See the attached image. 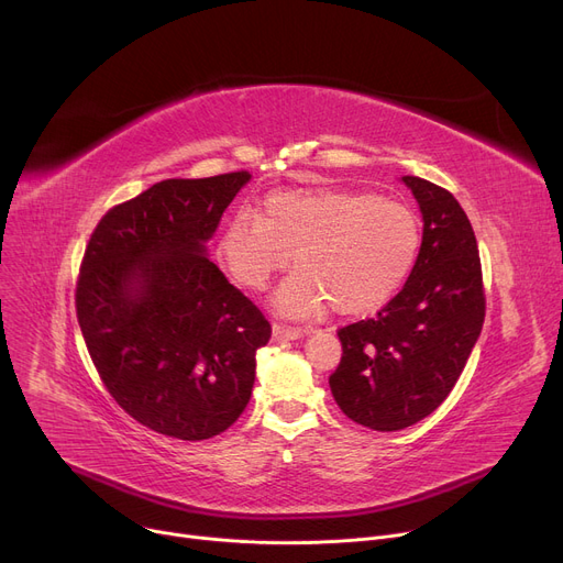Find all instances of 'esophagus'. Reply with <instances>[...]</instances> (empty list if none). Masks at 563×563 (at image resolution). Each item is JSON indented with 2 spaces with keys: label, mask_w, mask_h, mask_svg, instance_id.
Returning a JSON list of instances; mask_svg holds the SVG:
<instances>
[{
  "label": "esophagus",
  "mask_w": 563,
  "mask_h": 563,
  "mask_svg": "<svg viewBox=\"0 0 563 563\" xmlns=\"http://www.w3.org/2000/svg\"><path fill=\"white\" fill-rule=\"evenodd\" d=\"M308 331L306 329H291V327H280V323H274V340L276 342H287V340H299Z\"/></svg>",
  "instance_id": "esophagus-1"
}]
</instances>
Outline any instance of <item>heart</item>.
Returning <instances> with one entry per match:
<instances>
[{
  "label": "heart",
  "instance_id": "1",
  "mask_svg": "<svg viewBox=\"0 0 563 563\" xmlns=\"http://www.w3.org/2000/svg\"><path fill=\"white\" fill-rule=\"evenodd\" d=\"M420 251V223L406 205L344 189L278 191L257 217L234 214L219 234L217 257L228 276L262 291L297 266L278 287L274 308L289 319H310L331 306L365 314L386 303Z\"/></svg>",
  "mask_w": 563,
  "mask_h": 563
}]
</instances>
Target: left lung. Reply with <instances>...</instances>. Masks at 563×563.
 <instances>
[{
  "label": "left lung",
  "mask_w": 563,
  "mask_h": 563,
  "mask_svg": "<svg viewBox=\"0 0 563 563\" xmlns=\"http://www.w3.org/2000/svg\"><path fill=\"white\" fill-rule=\"evenodd\" d=\"M401 183L422 212V246L397 297L338 331L342 361L329 386L344 416L399 431L448 399L484 327L482 262L463 207L416 175Z\"/></svg>",
  "instance_id": "8db88e82"
}]
</instances>
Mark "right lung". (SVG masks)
Instances as JSON below:
<instances>
[{
	"label": "right lung",
	"mask_w": 563,
	"mask_h": 563,
	"mask_svg": "<svg viewBox=\"0 0 563 563\" xmlns=\"http://www.w3.org/2000/svg\"><path fill=\"white\" fill-rule=\"evenodd\" d=\"M251 173L162 180L115 205L86 246L77 319L125 412L177 440L219 435L242 416L269 321L207 253Z\"/></svg>",
	"instance_id": "obj_1"
}]
</instances>
